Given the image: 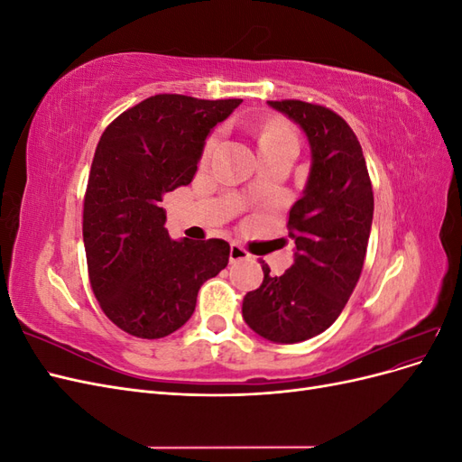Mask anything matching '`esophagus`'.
<instances>
[{"label": "esophagus", "instance_id": "34e87169", "mask_svg": "<svg viewBox=\"0 0 462 462\" xmlns=\"http://www.w3.org/2000/svg\"><path fill=\"white\" fill-rule=\"evenodd\" d=\"M248 258H250L248 250H245L241 245H236V243H233V245H231V254H229V260H231V262L248 260Z\"/></svg>", "mask_w": 462, "mask_h": 462}]
</instances>
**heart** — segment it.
<instances>
[{"label": "heart", "mask_w": 462, "mask_h": 462, "mask_svg": "<svg viewBox=\"0 0 462 462\" xmlns=\"http://www.w3.org/2000/svg\"><path fill=\"white\" fill-rule=\"evenodd\" d=\"M219 143V133H212L204 143L202 156L204 160L212 156V152L216 150ZM279 143H297V134L292 131L291 125L283 117H268L260 123V133H258V146L260 150L272 144Z\"/></svg>", "instance_id": "1"}]
</instances>
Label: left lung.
I'll use <instances>...</instances> for the list:
<instances>
[{"label":"left lung","mask_w":462,"mask_h":462,"mask_svg":"<svg viewBox=\"0 0 462 462\" xmlns=\"http://www.w3.org/2000/svg\"><path fill=\"white\" fill-rule=\"evenodd\" d=\"M272 107L309 136L312 167L302 199L289 212L295 263L243 299L248 328L273 343H300L326 331L351 299L365 265L374 216L372 180L348 123L326 106L282 100Z\"/></svg>","instance_id":"obj_1"}]
</instances>
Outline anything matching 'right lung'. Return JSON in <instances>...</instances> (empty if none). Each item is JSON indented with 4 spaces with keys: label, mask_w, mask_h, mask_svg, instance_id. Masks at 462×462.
Instances as JSON below:
<instances>
[{
    "label": "right lung",
    "mask_w": 462,
    "mask_h": 462,
    "mask_svg": "<svg viewBox=\"0 0 462 462\" xmlns=\"http://www.w3.org/2000/svg\"><path fill=\"white\" fill-rule=\"evenodd\" d=\"M243 100L156 94L111 121L82 206L88 279L104 314L133 337L160 339L187 324L199 289L229 262V243L171 241L162 200L189 185L208 133Z\"/></svg>",
    "instance_id": "obj_1"
}]
</instances>
